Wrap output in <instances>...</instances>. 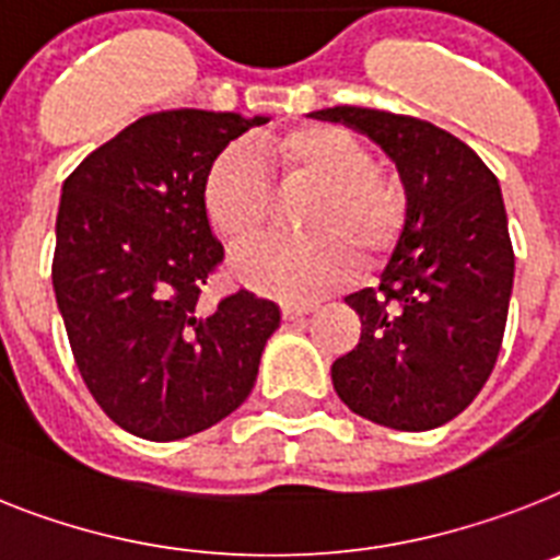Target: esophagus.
I'll return each mask as SVG.
<instances>
[{"label": "esophagus", "mask_w": 560, "mask_h": 560, "mask_svg": "<svg viewBox=\"0 0 560 560\" xmlns=\"http://www.w3.org/2000/svg\"><path fill=\"white\" fill-rule=\"evenodd\" d=\"M284 318L288 322H299L302 316H307V313H313V304L310 302H284Z\"/></svg>", "instance_id": "34e87169"}]
</instances>
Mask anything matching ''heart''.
Masks as SVG:
<instances>
[{
  "mask_svg": "<svg viewBox=\"0 0 560 560\" xmlns=\"http://www.w3.org/2000/svg\"><path fill=\"white\" fill-rule=\"evenodd\" d=\"M261 159L284 176H307L318 192L304 210L307 236L270 238L236 253V272L265 293L307 299L330 290L355 265L393 242L404 222V190L375 171V159L352 133L332 125H302L256 150L233 144L219 153L205 178V213L233 247L265 233L270 219V178Z\"/></svg>",
  "mask_w": 560,
  "mask_h": 560,
  "instance_id": "1",
  "label": "heart"
}]
</instances>
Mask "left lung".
Here are the masks:
<instances>
[{
	"mask_svg": "<svg viewBox=\"0 0 560 560\" xmlns=\"http://www.w3.org/2000/svg\"><path fill=\"white\" fill-rule=\"evenodd\" d=\"M310 116L378 144L407 201L378 284L345 299L361 338L332 361V387L355 416L389 430L447 424L481 393L504 338L515 256L498 178L430 121L350 105Z\"/></svg>",
	"mask_w": 560,
	"mask_h": 560,
	"instance_id": "8db88e82",
	"label": "left lung"
}]
</instances>
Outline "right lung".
I'll list each match as a JSON object with an SVG mask.
<instances>
[{
	"label": "right lung",
	"instance_id": "obj_1",
	"mask_svg": "<svg viewBox=\"0 0 560 560\" xmlns=\"http://www.w3.org/2000/svg\"><path fill=\"white\" fill-rule=\"evenodd\" d=\"M270 116L150 113L65 178L54 293L98 407L148 441L219 424L250 396L281 310L238 290L210 313L199 293L224 258L205 178L224 148Z\"/></svg>",
	"mask_w": 560,
	"mask_h": 560
}]
</instances>
